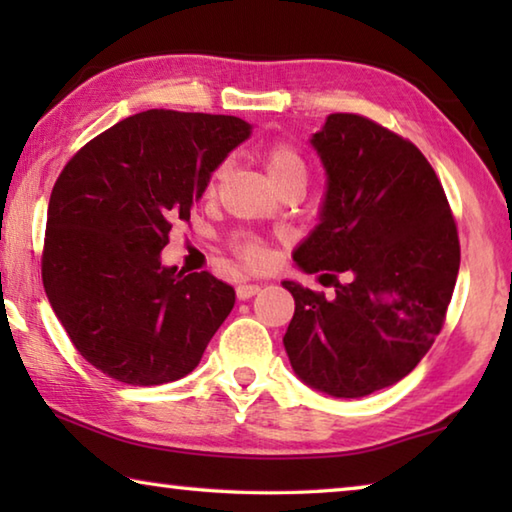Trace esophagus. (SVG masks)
Listing matches in <instances>:
<instances>
[{
	"instance_id": "34e87169",
	"label": "esophagus",
	"mask_w": 512,
	"mask_h": 512,
	"mask_svg": "<svg viewBox=\"0 0 512 512\" xmlns=\"http://www.w3.org/2000/svg\"><path fill=\"white\" fill-rule=\"evenodd\" d=\"M259 284H250V282H241L239 287H237V298L239 300H248V298H253V296H257L259 293Z\"/></svg>"
}]
</instances>
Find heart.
Segmentation results:
<instances>
[{
  "label": "heart",
  "mask_w": 512,
  "mask_h": 512,
  "mask_svg": "<svg viewBox=\"0 0 512 512\" xmlns=\"http://www.w3.org/2000/svg\"><path fill=\"white\" fill-rule=\"evenodd\" d=\"M264 162L268 176H271L277 187L289 183V180H302V183H307V162L296 146L287 140L268 142L264 149ZM225 171H228V164L225 162H221L212 171L210 180H207V194H214V189L219 187ZM232 250L253 268H262L268 262L266 246L257 237L248 235V232H239V235L232 237Z\"/></svg>",
  "instance_id": "1"
}]
</instances>
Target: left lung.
Masks as SVG:
<instances>
[{"label":"left lung","mask_w":512,"mask_h":512,"mask_svg":"<svg viewBox=\"0 0 512 512\" xmlns=\"http://www.w3.org/2000/svg\"><path fill=\"white\" fill-rule=\"evenodd\" d=\"M311 144L327 194L293 259L334 284V296L282 282L296 300L284 348L311 388L363 397L397 384L429 352L461 244L445 189L413 142L368 117L334 112Z\"/></svg>","instance_id":"left-lung-1"}]
</instances>
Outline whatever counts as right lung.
<instances>
[{"label": "right lung", "mask_w": 512, "mask_h": 512, "mask_svg": "<svg viewBox=\"0 0 512 512\" xmlns=\"http://www.w3.org/2000/svg\"><path fill=\"white\" fill-rule=\"evenodd\" d=\"M250 135L230 115L146 110L65 164L47 210L42 284L74 348L131 386L192 372L235 307L212 273L162 266L212 171Z\"/></svg>", "instance_id": "obj_1"}]
</instances>
